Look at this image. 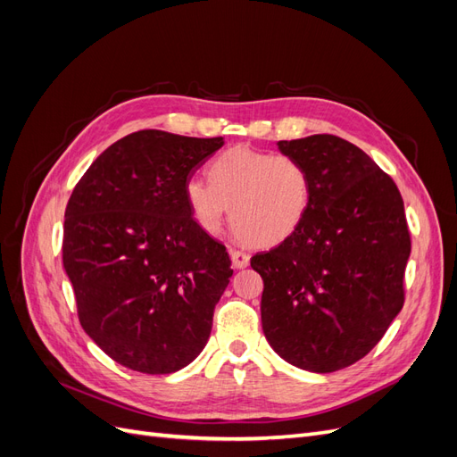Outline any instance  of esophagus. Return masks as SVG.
Masks as SVG:
<instances>
[{"label":"esophagus","instance_id":"esophagus-1","mask_svg":"<svg viewBox=\"0 0 457 457\" xmlns=\"http://www.w3.org/2000/svg\"><path fill=\"white\" fill-rule=\"evenodd\" d=\"M230 261H232V267L234 269H245L250 265V255L238 252V250H230Z\"/></svg>","mask_w":457,"mask_h":457}]
</instances>
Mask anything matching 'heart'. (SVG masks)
Masks as SVG:
<instances>
[{
	"label": "heart",
	"mask_w": 457,
	"mask_h": 457,
	"mask_svg": "<svg viewBox=\"0 0 457 457\" xmlns=\"http://www.w3.org/2000/svg\"><path fill=\"white\" fill-rule=\"evenodd\" d=\"M210 181L192 179L185 198L198 225L212 234L220 230L230 212L238 238L270 247L292 238L309 213L311 175L292 156L230 148L210 165Z\"/></svg>",
	"instance_id": "1"
}]
</instances>
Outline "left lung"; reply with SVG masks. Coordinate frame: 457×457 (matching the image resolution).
Wrapping results in <instances>:
<instances>
[{
	"instance_id": "left-lung-1",
	"label": "left lung",
	"mask_w": 457,
	"mask_h": 457,
	"mask_svg": "<svg viewBox=\"0 0 457 457\" xmlns=\"http://www.w3.org/2000/svg\"><path fill=\"white\" fill-rule=\"evenodd\" d=\"M305 165L312 198L301 228L252 257L261 324L274 353L314 373L364 358L404 305L410 232L393 179L336 135L278 141Z\"/></svg>"
}]
</instances>
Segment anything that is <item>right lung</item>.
I'll use <instances>...</instances> for the list:
<instances>
[{"mask_svg": "<svg viewBox=\"0 0 457 457\" xmlns=\"http://www.w3.org/2000/svg\"><path fill=\"white\" fill-rule=\"evenodd\" d=\"M223 145L131 133L89 165L68 200L62 265L79 324L133 371L173 373L210 339L232 269L227 247L192 219L185 187Z\"/></svg>", "mask_w": 457, "mask_h": 457, "instance_id": "right-lung-1", "label": "right lung"}]
</instances>
